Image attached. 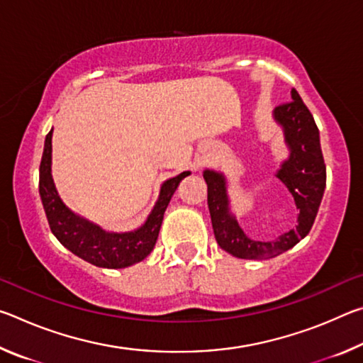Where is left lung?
<instances>
[{"mask_svg": "<svg viewBox=\"0 0 363 363\" xmlns=\"http://www.w3.org/2000/svg\"><path fill=\"white\" fill-rule=\"evenodd\" d=\"M274 116L284 126L285 140L290 147V158L281 164L277 177L285 184L298 208V220L293 229L275 242L251 240L229 213L224 176L210 169L203 173L216 242L227 253L242 259H269L303 240L314 224L327 184L318 128L296 89H291V101L274 110Z\"/></svg>", "mask_w": 363, "mask_h": 363, "instance_id": "obj_1", "label": "left lung"}]
</instances>
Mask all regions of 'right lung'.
<instances>
[{
  "label": "right lung",
  "mask_w": 363,
  "mask_h": 363,
  "mask_svg": "<svg viewBox=\"0 0 363 363\" xmlns=\"http://www.w3.org/2000/svg\"><path fill=\"white\" fill-rule=\"evenodd\" d=\"M51 139L52 130L46 134L45 152L40 164V195L49 227L57 240L73 255L97 267L121 269L149 256L155 247L164 210L182 177L190 174L189 171H184L163 184L157 205L140 229L126 233L104 232L101 227L73 214L59 199L51 176Z\"/></svg>",
  "instance_id": "1"
}]
</instances>
